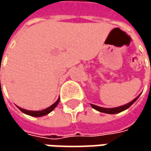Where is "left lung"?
Here are the masks:
<instances>
[{"label":"left lung","instance_id":"8db88e82","mask_svg":"<svg viewBox=\"0 0 151 151\" xmlns=\"http://www.w3.org/2000/svg\"><path fill=\"white\" fill-rule=\"evenodd\" d=\"M140 94L135 98L132 101L129 102L128 104H125L123 106H117V107H112V108H106V107H101V106H99L93 105V104H91V106L93 108H94L95 110L99 111V112H101V113H105V114H118V113H121L126 109H128L130 106L132 104H134V102L136 101V100L139 98Z\"/></svg>","mask_w":151,"mask_h":151}]
</instances>
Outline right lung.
I'll list each match as a JSON object with an SVG mask.
<instances>
[{
    "mask_svg": "<svg viewBox=\"0 0 151 151\" xmlns=\"http://www.w3.org/2000/svg\"><path fill=\"white\" fill-rule=\"evenodd\" d=\"M58 102H59V99H58V101L55 102V103H53L51 106H50L49 107H47L45 109H44V110H41V111H32V110H27V109H23V108H22V107H19V106H17L22 113H24V114H28V115H30V116H34V117H41V116H44V115H46V114H50L57 106L58 104Z\"/></svg>",
    "mask_w": 151,
    "mask_h": 151,
    "instance_id": "1",
    "label": "right lung"
}]
</instances>
